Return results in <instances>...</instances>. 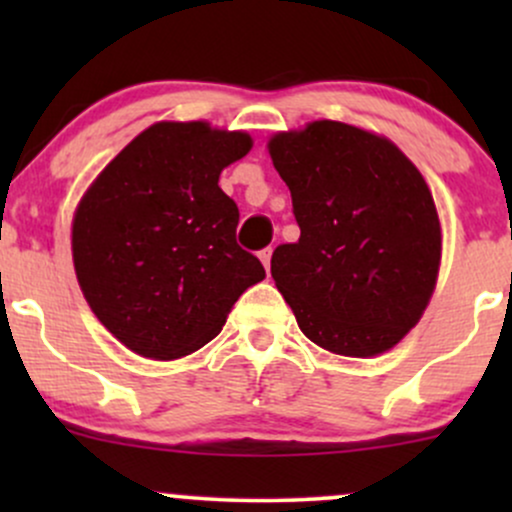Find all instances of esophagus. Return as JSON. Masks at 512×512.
<instances>
[{
    "instance_id": "34e87169",
    "label": "esophagus",
    "mask_w": 512,
    "mask_h": 512,
    "mask_svg": "<svg viewBox=\"0 0 512 512\" xmlns=\"http://www.w3.org/2000/svg\"><path fill=\"white\" fill-rule=\"evenodd\" d=\"M260 260L264 264V269H267V272H269V267H272V248L260 250Z\"/></svg>"
}]
</instances>
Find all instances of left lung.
<instances>
[{
  "instance_id": "left-lung-1",
  "label": "left lung",
  "mask_w": 512,
  "mask_h": 512,
  "mask_svg": "<svg viewBox=\"0 0 512 512\" xmlns=\"http://www.w3.org/2000/svg\"><path fill=\"white\" fill-rule=\"evenodd\" d=\"M301 238L272 255L305 337L342 356L392 349L436 289L440 223L426 180L378 134L317 120L269 142Z\"/></svg>"
}]
</instances>
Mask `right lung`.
I'll use <instances>...</instances> for the list:
<instances>
[{
  "instance_id": "add662e5",
  "label": "right lung",
  "mask_w": 512,
  "mask_h": 512,
  "mask_svg": "<svg viewBox=\"0 0 512 512\" xmlns=\"http://www.w3.org/2000/svg\"><path fill=\"white\" fill-rule=\"evenodd\" d=\"M245 132L158 122L105 166L74 214V269L88 305L127 349L170 361L221 332L264 279L236 243L240 211L219 175L250 151Z\"/></svg>"
}]
</instances>
